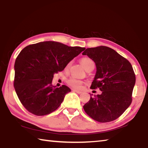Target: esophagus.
Here are the masks:
<instances>
[{
  "label": "esophagus",
  "mask_w": 148,
  "mask_h": 148,
  "mask_svg": "<svg viewBox=\"0 0 148 148\" xmlns=\"http://www.w3.org/2000/svg\"><path fill=\"white\" fill-rule=\"evenodd\" d=\"M72 91L76 92H77V93H78V94H81L82 92V91H78V90H76V89H72Z\"/></svg>",
  "instance_id": "1"
}]
</instances>
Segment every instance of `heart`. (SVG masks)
Returning a JSON list of instances; mask_svg holds the SVG:
<instances>
[{
	"label": "heart",
	"instance_id": "obj_1",
	"mask_svg": "<svg viewBox=\"0 0 148 148\" xmlns=\"http://www.w3.org/2000/svg\"><path fill=\"white\" fill-rule=\"evenodd\" d=\"M81 63L83 65L84 69H86L89 65L93 63V62H92L91 59L88 58V57H84V58H82L81 59ZM70 64H71V63L69 62V63L67 64L66 69L69 68ZM67 83H68L70 86L74 89H81L82 84H83V82H82L81 80L77 79L76 78H75V77H71V78L68 80Z\"/></svg>",
	"mask_w": 148,
	"mask_h": 148
}]
</instances>
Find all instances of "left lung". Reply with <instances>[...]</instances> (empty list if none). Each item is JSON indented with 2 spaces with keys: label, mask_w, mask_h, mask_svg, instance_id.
I'll list each match as a JSON object with an SVG mask.
<instances>
[{
  "label": "left lung",
  "mask_w": 148,
  "mask_h": 148,
  "mask_svg": "<svg viewBox=\"0 0 148 148\" xmlns=\"http://www.w3.org/2000/svg\"><path fill=\"white\" fill-rule=\"evenodd\" d=\"M82 53L95 62L96 74L91 88L101 95L92 97L84 106L86 113L101 123L110 122L123 114L132 102L136 77L130 62L106 46L87 48Z\"/></svg>",
  "instance_id": "1"
}]
</instances>
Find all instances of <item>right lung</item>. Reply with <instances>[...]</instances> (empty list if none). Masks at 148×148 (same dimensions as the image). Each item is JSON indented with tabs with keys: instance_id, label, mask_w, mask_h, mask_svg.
<instances>
[{
	"instance_id": "1",
	"label": "right lung",
	"mask_w": 148,
	"mask_h": 148,
	"mask_svg": "<svg viewBox=\"0 0 148 148\" xmlns=\"http://www.w3.org/2000/svg\"><path fill=\"white\" fill-rule=\"evenodd\" d=\"M84 49L46 41L29 45L21 50L14 64V86L20 102L29 112L40 116L58 108L65 95L71 90L64 85L53 86V75L63 71Z\"/></svg>"
}]
</instances>
